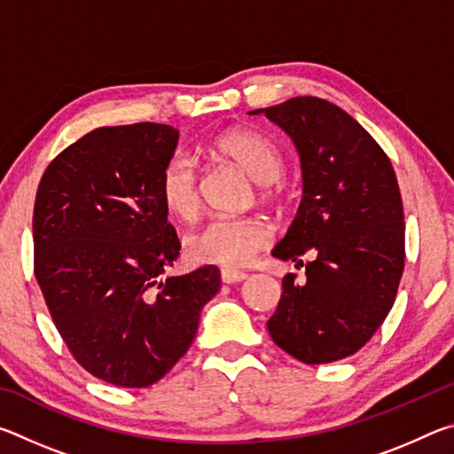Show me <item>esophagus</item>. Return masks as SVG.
Segmentation results:
<instances>
[{
    "label": "esophagus",
    "instance_id": "esophagus-1",
    "mask_svg": "<svg viewBox=\"0 0 454 454\" xmlns=\"http://www.w3.org/2000/svg\"><path fill=\"white\" fill-rule=\"evenodd\" d=\"M246 272H240V270H230V268H226V270L220 272V278L224 284H236V282H242L246 280Z\"/></svg>",
    "mask_w": 454,
    "mask_h": 454
}]
</instances>
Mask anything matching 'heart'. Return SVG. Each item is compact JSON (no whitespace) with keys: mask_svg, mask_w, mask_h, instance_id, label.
<instances>
[{"mask_svg":"<svg viewBox=\"0 0 454 454\" xmlns=\"http://www.w3.org/2000/svg\"><path fill=\"white\" fill-rule=\"evenodd\" d=\"M214 152L260 182V198L274 202L282 198L284 158L278 145L256 129H232L214 142ZM160 200L174 218L190 222L200 210V172L188 153L176 152L168 158L158 184ZM272 242V230L258 216H218L206 222L184 240L190 260L200 264L240 268L250 264L260 250Z\"/></svg>","mask_w":454,"mask_h":454,"instance_id":"obj_1","label":"heart"}]
</instances>
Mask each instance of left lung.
Instances as JSON below:
<instances>
[{
	"mask_svg": "<svg viewBox=\"0 0 454 454\" xmlns=\"http://www.w3.org/2000/svg\"><path fill=\"white\" fill-rule=\"evenodd\" d=\"M294 140L304 196L272 256L310 254L306 278H282L266 322L278 347L304 364L355 355L387 318L404 270V214L395 168L379 142L340 107L314 96L256 110Z\"/></svg>",
	"mask_w": 454,
	"mask_h": 454,
	"instance_id": "8db88e82",
	"label": "left lung"
}]
</instances>
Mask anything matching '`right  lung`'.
Returning a JSON list of instances; mask_svg holds the SVG:
<instances>
[{"label":"right lung","instance_id":"obj_1","mask_svg":"<svg viewBox=\"0 0 454 454\" xmlns=\"http://www.w3.org/2000/svg\"><path fill=\"white\" fill-rule=\"evenodd\" d=\"M178 144L166 124L104 126L45 168L34 206V274L67 350L96 379L150 387L186 355L220 290L206 264L162 278L180 254L158 184Z\"/></svg>","mask_w":454,"mask_h":454}]
</instances>
